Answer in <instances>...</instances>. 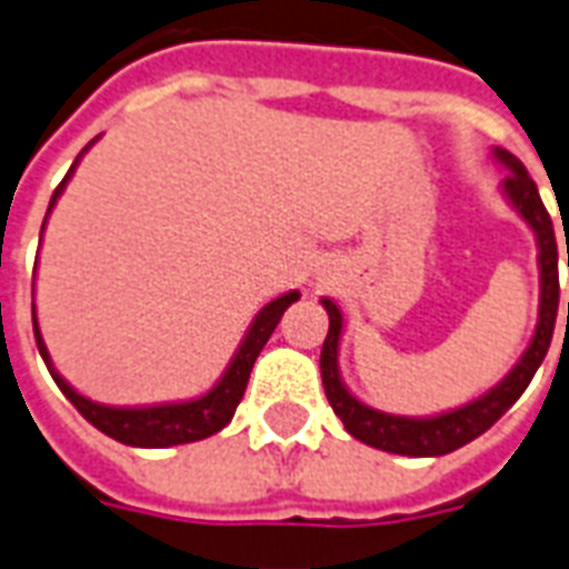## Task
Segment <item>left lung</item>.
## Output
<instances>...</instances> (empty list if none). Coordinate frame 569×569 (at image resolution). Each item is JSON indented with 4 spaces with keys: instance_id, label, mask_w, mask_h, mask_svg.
<instances>
[{
    "instance_id": "8db88e82",
    "label": "left lung",
    "mask_w": 569,
    "mask_h": 569,
    "mask_svg": "<svg viewBox=\"0 0 569 569\" xmlns=\"http://www.w3.org/2000/svg\"><path fill=\"white\" fill-rule=\"evenodd\" d=\"M495 156L501 158L510 177L503 179V191L512 200V207L519 209L531 230L537 233V246H540V320H537V332H533L531 348L525 350L519 366L503 378L492 392H486L482 399L465 405L459 411L441 413V417H429V420H408V417H390V413L371 411L362 401H357L345 390L339 378V336H341V315L336 302L323 300V309L330 315V332L320 348V378H323V390L330 399L332 411L345 422V429L357 438V441L378 447V450L399 452V456H443L471 443L480 438L482 431L492 429L495 422L501 420L503 413L510 411L512 401L519 399L525 387L531 383L533 371L540 369L546 350L552 345L555 318H558V297H561V284H558V246H555V228L549 212H546L540 191L528 177V170L516 156L495 149ZM567 267H569V249H567ZM567 323H569V302H567Z\"/></svg>"
}]
</instances>
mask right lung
I'll return each instance as SVG.
<instances>
[{"label":"right lung","instance_id":"add662e5","mask_svg":"<svg viewBox=\"0 0 569 569\" xmlns=\"http://www.w3.org/2000/svg\"><path fill=\"white\" fill-rule=\"evenodd\" d=\"M96 143V140H92ZM89 143V147H92ZM87 147V149H89ZM83 149V152H87ZM80 152V156H83ZM80 156L74 158V164L66 173V179L59 182L57 191H53V198H50V207L47 212L53 209L57 198L62 194V188L74 173L77 161ZM47 221V219H44ZM41 233H44V224H41ZM300 300V293L293 290V293H284L279 300H272L267 309L260 311L254 323H251L249 336L246 341L239 345L237 357L224 371V378H221L207 396H200L194 401H182V405H158V408H104V405H96V401L83 399L80 392H74L68 387L62 378L57 375V369L50 366V357H47L44 341H41V332H38V323L32 318V327H36V341L38 350H41V357H44L47 369L53 375V381L59 383V390L66 392V399L74 405L77 411L83 413L98 431H104L107 438H113L119 443H128V447H177V443H191V441H203L209 435H216L233 420V411H237V405L246 396V383H249V375L254 369V360H258V353L263 350L267 339L272 336V330L279 327L281 315L288 311L290 302Z\"/></svg>","mask_w":569,"mask_h":569}]
</instances>
